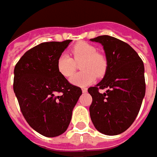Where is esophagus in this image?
Masks as SVG:
<instances>
[{"label":"esophagus","mask_w":157,"mask_h":157,"mask_svg":"<svg viewBox=\"0 0 157 157\" xmlns=\"http://www.w3.org/2000/svg\"><path fill=\"white\" fill-rule=\"evenodd\" d=\"M82 93H86V92L88 91V90H87L86 88H82Z\"/></svg>","instance_id":"esophagus-1"}]
</instances>
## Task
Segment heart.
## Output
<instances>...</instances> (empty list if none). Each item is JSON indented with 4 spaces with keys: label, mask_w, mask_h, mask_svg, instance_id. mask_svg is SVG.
Listing matches in <instances>:
<instances>
[{
    "label": "heart",
    "mask_w": 157,
    "mask_h": 157,
    "mask_svg": "<svg viewBox=\"0 0 157 157\" xmlns=\"http://www.w3.org/2000/svg\"><path fill=\"white\" fill-rule=\"evenodd\" d=\"M97 52L94 45L85 42L75 44L71 48L73 59L67 54H62L57 59L59 73L65 78H69L76 70V63L82 62L80 66L82 72L74 75L70 82L80 87L91 84L96 80L95 75L98 77L103 76L107 68L106 59Z\"/></svg>",
    "instance_id": "1"
}]
</instances>
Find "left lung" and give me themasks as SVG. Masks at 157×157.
<instances>
[{
  "mask_svg": "<svg viewBox=\"0 0 157 157\" xmlns=\"http://www.w3.org/2000/svg\"><path fill=\"white\" fill-rule=\"evenodd\" d=\"M103 45L107 68L102 81L89 88L90 115L96 129L106 135L125 132L135 120L146 91L144 65L133 48L108 35L91 38ZM106 89L105 93L99 89Z\"/></svg>",
  "mask_w": 157,
  "mask_h": 157,
  "instance_id": "obj_1",
  "label": "left lung"
}]
</instances>
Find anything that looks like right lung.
<instances>
[{
  "label": "right lung",
  "mask_w": 157,
  "mask_h": 157,
  "mask_svg": "<svg viewBox=\"0 0 157 157\" xmlns=\"http://www.w3.org/2000/svg\"><path fill=\"white\" fill-rule=\"evenodd\" d=\"M72 40L44 42L27 51L14 69V92L28 124L45 137H56L69 126L82 90L57 68V59Z\"/></svg>",
  "instance_id": "obj_1"
}]
</instances>
